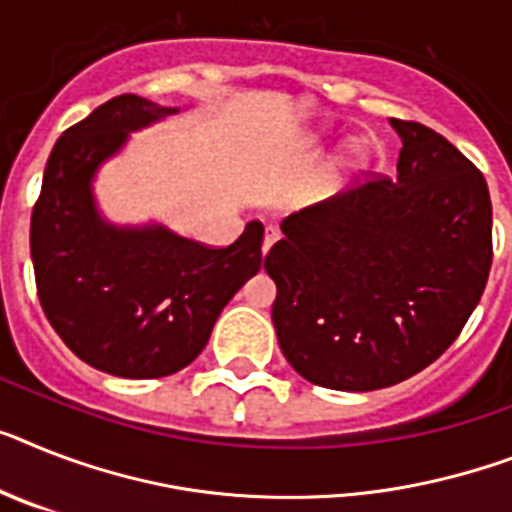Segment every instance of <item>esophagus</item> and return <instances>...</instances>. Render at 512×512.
<instances>
[{"label":"esophagus","instance_id":"34e87169","mask_svg":"<svg viewBox=\"0 0 512 512\" xmlns=\"http://www.w3.org/2000/svg\"><path fill=\"white\" fill-rule=\"evenodd\" d=\"M277 240H280V232L274 230V227H266V232H264V246H261V253H269V248L274 246V243H277Z\"/></svg>","mask_w":512,"mask_h":512}]
</instances>
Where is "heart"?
I'll return each mask as SVG.
<instances>
[{
    "label": "heart",
    "mask_w": 512,
    "mask_h": 512,
    "mask_svg": "<svg viewBox=\"0 0 512 512\" xmlns=\"http://www.w3.org/2000/svg\"><path fill=\"white\" fill-rule=\"evenodd\" d=\"M329 146H332V133L327 128L319 130H306L301 135V143H298V149L301 154L306 156H322L327 154ZM369 164V146L366 143H353L345 156H342V167H348V170H361Z\"/></svg>",
    "instance_id": "obj_1"
}]
</instances>
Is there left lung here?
<instances>
[{
	"mask_svg": "<svg viewBox=\"0 0 512 512\" xmlns=\"http://www.w3.org/2000/svg\"><path fill=\"white\" fill-rule=\"evenodd\" d=\"M390 125L403 141L395 177L285 217L264 259L282 353L329 390H382L437 361L492 266L484 175L426 125Z\"/></svg>",
	"mask_w": 512,
	"mask_h": 512,
	"instance_id": "obj_1",
	"label": "left lung"
}]
</instances>
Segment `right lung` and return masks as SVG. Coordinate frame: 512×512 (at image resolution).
I'll use <instances>...</instances> for the list:
<instances>
[{
    "label": "right lung",
    "mask_w": 512,
    "mask_h": 512,
    "mask_svg": "<svg viewBox=\"0 0 512 512\" xmlns=\"http://www.w3.org/2000/svg\"><path fill=\"white\" fill-rule=\"evenodd\" d=\"M143 96H114L54 143L31 217L38 301L80 361L112 377L156 379L206 348L222 308L261 269V222L209 248L164 225H114L94 180L130 133L177 114Z\"/></svg>",
    "instance_id": "right-lung-1"
}]
</instances>
